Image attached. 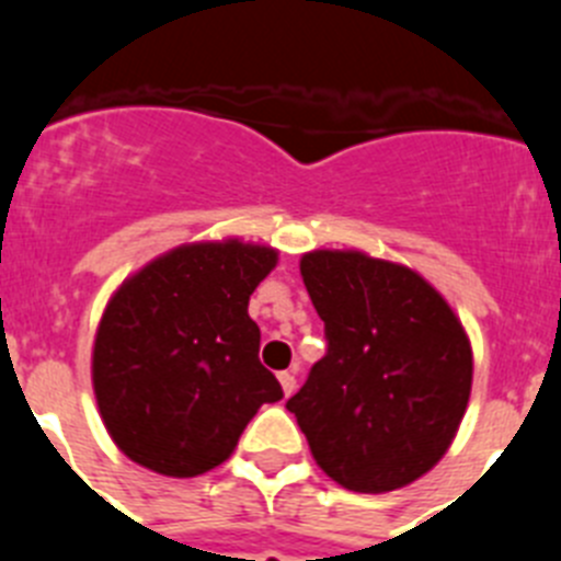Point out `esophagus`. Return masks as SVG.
I'll return each mask as SVG.
<instances>
[{"mask_svg": "<svg viewBox=\"0 0 561 561\" xmlns=\"http://www.w3.org/2000/svg\"><path fill=\"white\" fill-rule=\"evenodd\" d=\"M277 381H280V388H284L286 396L295 393L297 379H295V374H291V370H280V374H277Z\"/></svg>", "mask_w": 561, "mask_h": 561, "instance_id": "34e87169", "label": "esophagus"}]
</instances>
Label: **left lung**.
Returning <instances> with one entry per match:
<instances>
[{"instance_id":"obj_1","label":"left lung","mask_w":561,"mask_h":561,"mask_svg":"<svg viewBox=\"0 0 561 561\" xmlns=\"http://www.w3.org/2000/svg\"><path fill=\"white\" fill-rule=\"evenodd\" d=\"M300 275L329 348L286 410L351 492L413 483L447 453L472 390L458 317L413 270L362 252H309Z\"/></svg>"}]
</instances>
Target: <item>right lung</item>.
Returning <instances> with one entry per match:
<instances>
[{
	"label": "right lung",
	"mask_w": 561,
	"mask_h": 561,
	"mask_svg": "<svg viewBox=\"0 0 561 561\" xmlns=\"http://www.w3.org/2000/svg\"><path fill=\"white\" fill-rule=\"evenodd\" d=\"M275 261L270 247L191 244L117 289L95 336L92 381L128 458L171 478L202 474L230 458L261 404L284 399L247 314Z\"/></svg>",
	"instance_id": "add662e5"
}]
</instances>
